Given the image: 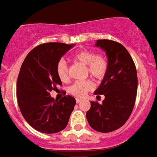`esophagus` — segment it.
I'll return each instance as SVG.
<instances>
[{
	"mask_svg": "<svg viewBox=\"0 0 157 157\" xmlns=\"http://www.w3.org/2000/svg\"><path fill=\"white\" fill-rule=\"evenodd\" d=\"M82 101V99H80V98H76V102L78 104V103H80Z\"/></svg>",
	"mask_w": 157,
	"mask_h": 157,
	"instance_id": "1",
	"label": "esophagus"
}]
</instances>
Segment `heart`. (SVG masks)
<instances>
[{
    "label": "heart",
    "mask_w": 157,
    "mask_h": 157,
    "mask_svg": "<svg viewBox=\"0 0 157 157\" xmlns=\"http://www.w3.org/2000/svg\"><path fill=\"white\" fill-rule=\"evenodd\" d=\"M72 60L85 65L86 74L94 78L97 80H102L108 72V59L105 55L95 54L90 50H81L75 52L72 57ZM57 74L63 82L68 79L67 65L64 60H60L57 64ZM94 88V83L92 79H86L83 81H77L69 87V93L77 97H83L87 92Z\"/></svg>",
    "instance_id": "1"
}]
</instances>
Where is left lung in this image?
<instances>
[{
  "label": "left lung",
  "mask_w": 157,
  "mask_h": 157,
  "mask_svg": "<svg viewBox=\"0 0 157 157\" xmlns=\"http://www.w3.org/2000/svg\"><path fill=\"white\" fill-rule=\"evenodd\" d=\"M95 46L105 51L108 72L94 94H104L103 104L91 101L88 122L94 130L111 132L124 125L132 113L137 94V73L133 59L124 46L108 39L97 40Z\"/></svg>",
  "instance_id": "obj_1"
}]
</instances>
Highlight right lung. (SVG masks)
<instances>
[{
    "label": "right lung",
    "mask_w": 157,
    "mask_h": 157,
    "mask_svg": "<svg viewBox=\"0 0 157 157\" xmlns=\"http://www.w3.org/2000/svg\"><path fill=\"white\" fill-rule=\"evenodd\" d=\"M74 45L43 43L33 48L21 64L17 83L18 105L24 119L37 131L58 133L68 123L76 100L66 95L58 101L50 96V92L62 85L57 64Z\"/></svg>",
    "instance_id": "obj_1"
}]
</instances>
